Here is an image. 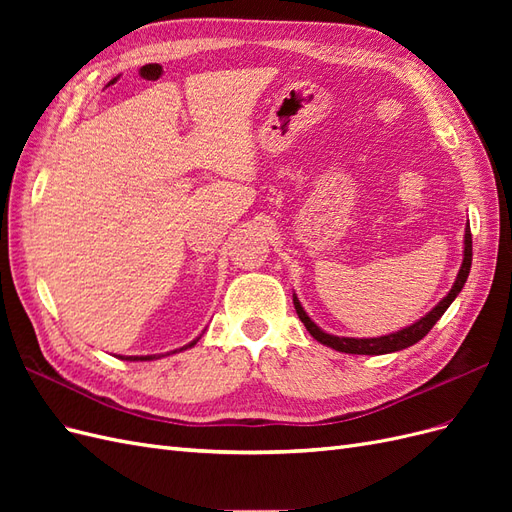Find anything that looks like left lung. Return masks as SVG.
I'll return each instance as SVG.
<instances>
[{"mask_svg":"<svg viewBox=\"0 0 512 512\" xmlns=\"http://www.w3.org/2000/svg\"><path fill=\"white\" fill-rule=\"evenodd\" d=\"M470 267H472V232L470 228H466V247H463V265L459 269V275L455 280V286L451 288V292L446 294V297L431 309V312L421 318L418 322H414L412 327L399 331V333H391V335H384V337H374V339H354V337H335V335H329L320 331L316 324L309 320V316L303 312V307L299 303L297 297H292L294 301V309H297V314L301 318V322L305 324V329L309 331V335H312L314 339H318L320 344L329 346L333 350H339V352H346V354H386V352H395V350H404L416 342H421V339L433 329V324H436L442 314L448 309V305H451L455 301L457 294L461 292L463 284H466L468 275H470Z\"/></svg>","mask_w":512,"mask_h":512,"instance_id":"1","label":"left lung"}]
</instances>
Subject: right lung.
<instances>
[{
    "label": "right lung",
    "instance_id": "add662e5",
    "mask_svg": "<svg viewBox=\"0 0 512 512\" xmlns=\"http://www.w3.org/2000/svg\"><path fill=\"white\" fill-rule=\"evenodd\" d=\"M194 344H196V339H194L192 344L185 346V348H190V346H194ZM181 350H183V348H181ZM175 352H177V350H175ZM121 359H130V361H151L153 356H121Z\"/></svg>",
    "mask_w": 512,
    "mask_h": 512
}]
</instances>
